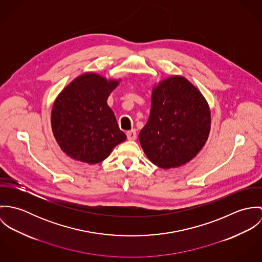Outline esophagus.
I'll list each match as a JSON object with an SVG mask.
<instances>
[{
	"mask_svg": "<svg viewBox=\"0 0 262 262\" xmlns=\"http://www.w3.org/2000/svg\"><path fill=\"white\" fill-rule=\"evenodd\" d=\"M127 138L128 140H135L136 137H137V134H136V130H131V131H128L127 132Z\"/></svg>",
	"mask_w": 262,
	"mask_h": 262,
	"instance_id": "34e87169",
	"label": "esophagus"
}]
</instances>
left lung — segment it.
Masks as SVG:
<instances>
[{
	"mask_svg": "<svg viewBox=\"0 0 262 262\" xmlns=\"http://www.w3.org/2000/svg\"><path fill=\"white\" fill-rule=\"evenodd\" d=\"M211 111L202 93L182 75H172L152 89L151 109L139 133L141 147L160 168L180 167L205 145Z\"/></svg>",
	"mask_w": 262,
	"mask_h": 262,
	"instance_id": "left-lung-1",
	"label": "left lung"
}]
</instances>
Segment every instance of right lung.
<instances>
[{
  "instance_id": "obj_1",
  "label": "right lung",
  "mask_w": 262,
  "mask_h": 262,
  "mask_svg": "<svg viewBox=\"0 0 262 262\" xmlns=\"http://www.w3.org/2000/svg\"><path fill=\"white\" fill-rule=\"evenodd\" d=\"M120 79L85 73L68 84L55 99L51 128L61 150L71 158L96 164L127 139L119 129L107 100Z\"/></svg>"
}]
</instances>
